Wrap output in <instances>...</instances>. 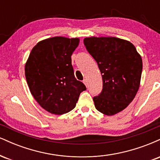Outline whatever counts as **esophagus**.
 <instances>
[{
	"label": "esophagus",
	"mask_w": 160,
	"mask_h": 160,
	"mask_svg": "<svg viewBox=\"0 0 160 160\" xmlns=\"http://www.w3.org/2000/svg\"><path fill=\"white\" fill-rule=\"evenodd\" d=\"M82 82H83V83L85 84L86 87H87V86H88V82H87V80H86V79H84L83 81H82Z\"/></svg>",
	"instance_id": "esophagus-1"
}]
</instances>
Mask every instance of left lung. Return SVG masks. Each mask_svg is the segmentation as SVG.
<instances>
[{
    "label": "left lung",
    "instance_id": "left-lung-1",
    "mask_svg": "<svg viewBox=\"0 0 160 160\" xmlns=\"http://www.w3.org/2000/svg\"><path fill=\"white\" fill-rule=\"evenodd\" d=\"M84 45L98 65L103 80L102 92L93 97L95 107L108 116L122 111L139 89L142 59L129 41L113 37L86 38Z\"/></svg>",
    "mask_w": 160,
    "mask_h": 160
}]
</instances>
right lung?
Returning <instances> with one entry per match:
<instances>
[{
    "mask_svg": "<svg viewBox=\"0 0 160 160\" xmlns=\"http://www.w3.org/2000/svg\"><path fill=\"white\" fill-rule=\"evenodd\" d=\"M79 38L54 37L41 40L32 49L25 73L31 93L49 113L62 115L73 110L85 85L77 80L71 55Z\"/></svg>",
    "mask_w": 160,
    "mask_h": 160,
    "instance_id": "1",
    "label": "right lung"
}]
</instances>
